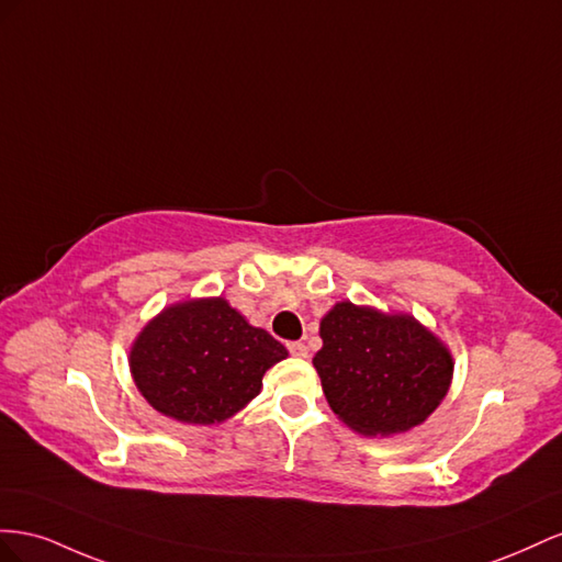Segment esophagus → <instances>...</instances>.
Listing matches in <instances>:
<instances>
[{"mask_svg":"<svg viewBox=\"0 0 562 562\" xmlns=\"http://www.w3.org/2000/svg\"><path fill=\"white\" fill-rule=\"evenodd\" d=\"M286 348H290V352H292L294 358H308V348L303 346V344H299V341L286 344Z\"/></svg>","mask_w":562,"mask_h":562,"instance_id":"1","label":"esophagus"}]
</instances>
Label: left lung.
<instances>
[{
    "mask_svg": "<svg viewBox=\"0 0 562 562\" xmlns=\"http://www.w3.org/2000/svg\"><path fill=\"white\" fill-rule=\"evenodd\" d=\"M319 336L313 367L327 403L362 436L407 432L450 391L452 352L412 315L341 301L323 317Z\"/></svg>",
    "mask_w": 562,
    "mask_h": 562,
    "instance_id": "8db88e82",
    "label": "left lung"
}]
</instances>
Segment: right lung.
<instances>
[{"instance_id": "1", "label": "right lung", "mask_w": 562, "mask_h": 562, "mask_svg": "<svg viewBox=\"0 0 562 562\" xmlns=\"http://www.w3.org/2000/svg\"><path fill=\"white\" fill-rule=\"evenodd\" d=\"M286 348L251 327L226 299L173 303L140 329L130 350L136 389L165 416L212 426L261 393Z\"/></svg>"}]
</instances>
